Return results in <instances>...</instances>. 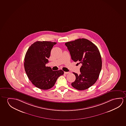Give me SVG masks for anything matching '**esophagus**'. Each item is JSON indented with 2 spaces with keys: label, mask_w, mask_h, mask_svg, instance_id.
I'll return each mask as SVG.
<instances>
[{
  "label": "esophagus",
  "mask_w": 126,
  "mask_h": 126,
  "mask_svg": "<svg viewBox=\"0 0 126 126\" xmlns=\"http://www.w3.org/2000/svg\"><path fill=\"white\" fill-rule=\"evenodd\" d=\"M64 73L65 74H68L70 73V72H64Z\"/></svg>",
  "instance_id": "1"
}]
</instances>
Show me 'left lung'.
<instances>
[{
  "label": "left lung",
  "mask_w": 126,
  "mask_h": 126,
  "mask_svg": "<svg viewBox=\"0 0 126 126\" xmlns=\"http://www.w3.org/2000/svg\"><path fill=\"white\" fill-rule=\"evenodd\" d=\"M65 45L72 60L82 64L80 75L73 73L76 79L72 83V86L79 90L89 88L97 81L102 68V62L99 49L93 43L85 38L68 42Z\"/></svg>",
  "instance_id": "1"
}]
</instances>
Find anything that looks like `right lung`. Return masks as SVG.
<instances>
[{
	"label": "right lung",
	"instance_id": "right-lung-1",
	"mask_svg": "<svg viewBox=\"0 0 126 126\" xmlns=\"http://www.w3.org/2000/svg\"><path fill=\"white\" fill-rule=\"evenodd\" d=\"M57 43L38 41L29 47L26 54L24 66L26 73L33 85L40 89L47 90L54 86L62 70L53 71L46 66L48 62L50 51Z\"/></svg>",
	"mask_w": 126,
	"mask_h": 126
}]
</instances>
